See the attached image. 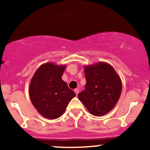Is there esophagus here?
<instances>
[{
	"label": "esophagus",
	"instance_id": "obj_1",
	"mask_svg": "<svg viewBox=\"0 0 150 150\" xmlns=\"http://www.w3.org/2000/svg\"><path fill=\"white\" fill-rule=\"evenodd\" d=\"M74 92H75L76 95H77V94H78V93H79V89H75V90H74Z\"/></svg>",
	"mask_w": 150,
	"mask_h": 150
}]
</instances>
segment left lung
I'll return each mask as SVG.
<instances>
[{
  "label": "left lung",
  "mask_w": 150,
  "mask_h": 150,
  "mask_svg": "<svg viewBox=\"0 0 150 150\" xmlns=\"http://www.w3.org/2000/svg\"><path fill=\"white\" fill-rule=\"evenodd\" d=\"M85 89L78 99L93 116H101L115 107L122 91V82L114 68L106 62L85 65Z\"/></svg>",
  "instance_id": "8db88e82"
}]
</instances>
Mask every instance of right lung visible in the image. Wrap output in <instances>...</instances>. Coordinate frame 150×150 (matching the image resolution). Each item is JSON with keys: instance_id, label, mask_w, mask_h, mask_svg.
Masks as SVG:
<instances>
[{"instance_id": "add662e5", "label": "right lung", "mask_w": 150, "mask_h": 150, "mask_svg": "<svg viewBox=\"0 0 150 150\" xmlns=\"http://www.w3.org/2000/svg\"><path fill=\"white\" fill-rule=\"evenodd\" d=\"M65 68V65L44 63L31 80L29 87L31 101L38 112L49 119L61 116L68 103L76 96L62 80Z\"/></svg>"}]
</instances>
